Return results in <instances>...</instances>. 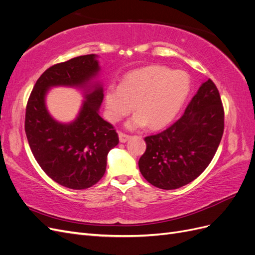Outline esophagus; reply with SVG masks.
Wrapping results in <instances>:
<instances>
[{"instance_id": "1", "label": "esophagus", "mask_w": 255, "mask_h": 255, "mask_svg": "<svg viewBox=\"0 0 255 255\" xmlns=\"http://www.w3.org/2000/svg\"><path fill=\"white\" fill-rule=\"evenodd\" d=\"M129 135H127L122 132H119V140L120 142H127L129 139Z\"/></svg>"}]
</instances>
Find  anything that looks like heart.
Segmentation results:
<instances>
[{
  "label": "heart",
  "instance_id": "heart-1",
  "mask_svg": "<svg viewBox=\"0 0 255 255\" xmlns=\"http://www.w3.org/2000/svg\"><path fill=\"white\" fill-rule=\"evenodd\" d=\"M189 91L190 80L185 72L161 66L145 67L127 74L120 86L110 85L105 94L106 116L118 122L134 106L137 113L127 121L128 128L146 125L151 129L161 128L175 118Z\"/></svg>",
  "mask_w": 255,
  "mask_h": 255
}]
</instances>
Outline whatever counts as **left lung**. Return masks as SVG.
Returning <instances> with one entry per match:
<instances>
[{"instance_id":"left-lung-1","label":"left lung","mask_w":255,"mask_h":255,"mask_svg":"<svg viewBox=\"0 0 255 255\" xmlns=\"http://www.w3.org/2000/svg\"><path fill=\"white\" fill-rule=\"evenodd\" d=\"M225 112L212 80L204 82L182 117L156 135L144 138L138 166L144 179L160 189L192 182L210 165L221 141Z\"/></svg>"}]
</instances>
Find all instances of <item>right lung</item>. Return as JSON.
Listing matches in <instances>:
<instances>
[{"label":"right lung","mask_w":255,"mask_h":255,"mask_svg":"<svg viewBox=\"0 0 255 255\" xmlns=\"http://www.w3.org/2000/svg\"><path fill=\"white\" fill-rule=\"evenodd\" d=\"M98 55L90 54L54 65L36 82L26 105L25 133L34 157L53 181L71 189L97 184L106 170L109 152L118 144L114 127L99 115L103 101ZM83 89L84 100L69 124L54 120L45 105L52 87Z\"/></svg>","instance_id":"add662e5"}]
</instances>
